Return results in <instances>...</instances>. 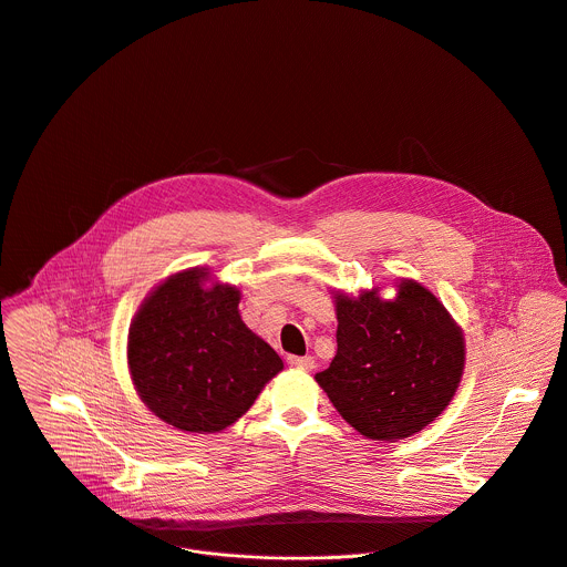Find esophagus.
Returning a JSON list of instances; mask_svg holds the SVG:
<instances>
[{"instance_id":"esophagus-1","label":"esophagus","mask_w":567,"mask_h":567,"mask_svg":"<svg viewBox=\"0 0 567 567\" xmlns=\"http://www.w3.org/2000/svg\"><path fill=\"white\" fill-rule=\"evenodd\" d=\"M289 367H293V369H298V371H312L315 369V357L312 354H305V357H296V354H291L289 359Z\"/></svg>"}]
</instances>
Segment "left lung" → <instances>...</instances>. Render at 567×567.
I'll return each instance as SVG.
<instances>
[{"instance_id": "obj_1", "label": "left lung", "mask_w": 567, "mask_h": 567, "mask_svg": "<svg viewBox=\"0 0 567 567\" xmlns=\"http://www.w3.org/2000/svg\"><path fill=\"white\" fill-rule=\"evenodd\" d=\"M337 354L317 373L334 409L359 434L406 439L450 404L466 346L432 291L402 280L393 300L378 291L337 296Z\"/></svg>"}]
</instances>
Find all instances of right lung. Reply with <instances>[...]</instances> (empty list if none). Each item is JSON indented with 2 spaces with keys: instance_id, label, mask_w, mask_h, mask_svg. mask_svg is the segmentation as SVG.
<instances>
[{
  "instance_id": "obj_1",
  "label": "right lung",
  "mask_w": 567,
  "mask_h": 567,
  "mask_svg": "<svg viewBox=\"0 0 567 567\" xmlns=\"http://www.w3.org/2000/svg\"><path fill=\"white\" fill-rule=\"evenodd\" d=\"M205 280V269L167 278L128 330L140 398L165 423L196 434L233 425L282 371L278 352L241 321L239 291Z\"/></svg>"
}]
</instances>
